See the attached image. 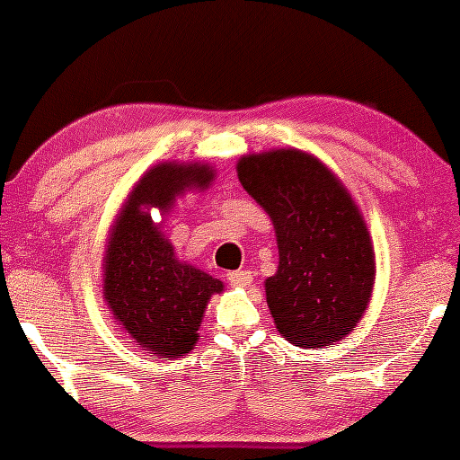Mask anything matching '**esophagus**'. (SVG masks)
Segmentation results:
<instances>
[{
  "instance_id": "obj_1",
  "label": "esophagus",
  "mask_w": 460,
  "mask_h": 460,
  "mask_svg": "<svg viewBox=\"0 0 460 460\" xmlns=\"http://www.w3.org/2000/svg\"><path fill=\"white\" fill-rule=\"evenodd\" d=\"M226 279L232 288H247L252 283V273L249 270H232V273L226 275Z\"/></svg>"
}]
</instances>
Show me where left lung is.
I'll list each match as a JSON object with an SVG mask.
<instances>
[{"label":"left lung","instance_id":"left-lung-1","mask_svg":"<svg viewBox=\"0 0 460 460\" xmlns=\"http://www.w3.org/2000/svg\"><path fill=\"white\" fill-rule=\"evenodd\" d=\"M236 172L275 226L279 266L264 288L281 337L298 348L341 341L365 314L376 281L371 236L349 191L298 149L243 155Z\"/></svg>","mask_w":460,"mask_h":460}]
</instances>
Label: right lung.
Returning a JSON list of instances; mask_svg holds the SVG:
<instances>
[{
    "instance_id": "1",
    "label": "right lung",
    "mask_w": 460,
    "mask_h": 460,
    "mask_svg": "<svg viewBox=\"0 0 460 460\" xmlns=\"http://www.w3.org/2000/svg\"><path fill=\"white\" fill-rule=\"evenodd\" d=\"M213 179L208 164H157L134 185L112 224L104 300L136 348L155 358H181L194 349L208 298L224 292V283L177 260L149 211L168 213L179 196L207 190Z\"/></svg>"
}]
</instances>
